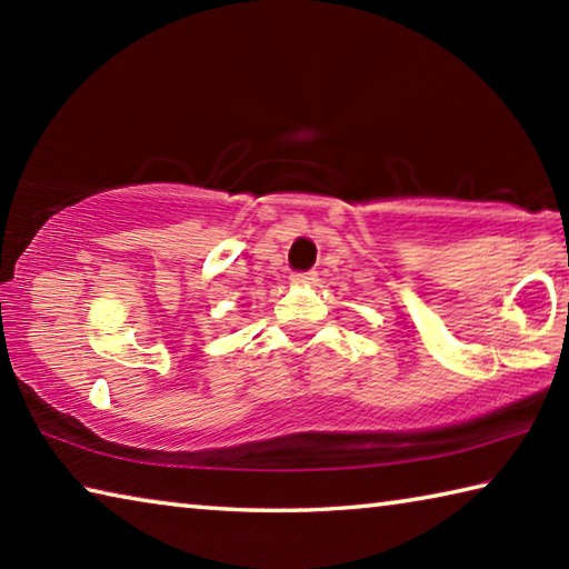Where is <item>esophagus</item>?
Returning <instances> with one entry per match:
<instances>
[{
    "label": "esophagus",
    "instance_id": "obj_1",
    "mask_svg": "<svg viewBox=\"0 0 569 569\" xmlns=\"http://www.w3.org/2000/svg\"><path fill=\"white\" fill-rule=\"evenodd\" d=\"M316 281H319V276H316L313 271H308V273H293V276H291V283H293V286L308 288V286H316Z\"/></svg>",
    "mask_w": 569,
    "mask_h": 569
}]
</instances>
